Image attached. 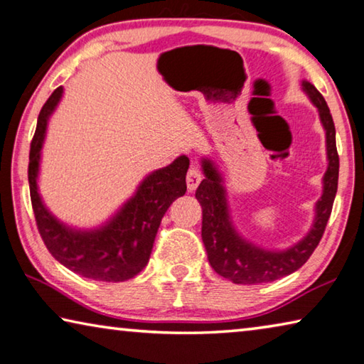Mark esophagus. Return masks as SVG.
<instances>
[{
  "label": "esophagus",
  "mask_w": 364,
  "mask_h": 364,
  "mask_svg": "<svg viewBox=\"0 0 364 364\" xmlns=\"http://www.w3.org/2000/svg\"><path fill=\"white\" fill-rule=\"evenodd\" d=\"M201 178H203V176H201L200 169L196 168V166H192V168L188 169V172H187V178H186V181H187V188H188V192H195L196 187L200 186Z\"/></svg>",
  "instance_id": "34e87169"
}]
</instances>
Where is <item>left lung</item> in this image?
<instances>
[{
  "label": "left lung",
  "instance_id": "8db88e82",
  "mask_svg": "<svg viewBox=\"0 0 364 364\" xmlns=\"http://www.w3.org/2000/svg\"><path fill=\"white\" fill-rule=\"evenodd\" d=\"M301 90L316 106L321 124L326 132L327 169L323 177V195L314 206L311 229L300 242L285 250H271L255 245L235 229L230 216L228 190L224 187L223 174L210 158H201V169L205 178L196 188V200L203 210L201 238H203L208 259L219 276L234 284H263L277 281L295 272L306 263L314 248L318 247L329 221L333 198L338 182V154L336 146V127L323 98L316 87L308 80H301Z\"/></svg>",
  "mask_w": 364,
  "mask_h": 364
}]
</instances>
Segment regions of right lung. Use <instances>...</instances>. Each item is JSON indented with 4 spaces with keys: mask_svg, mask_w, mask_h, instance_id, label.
<instances>
[{
    "mask_svg": "<svg viewBox=\"0 0 364 364\" xmlns=\"http://www.w3.org/2000/svg\"><path fill=\"white\" fill-rule=\"evenodd\" d=\"M63 93V87L56 88L41 108L28 156V187L38 232L55 259L79 276L101 282L127 281L146 266L161 219L172 201L186 195L190 159L182 154L166 168L150 172L126 203L98 228L77 229L59 221L41 200L38 174L48 121Z\"/></svg>",
    "mask_w": 364,
    "mask_h": 364,
    "instance_id": "add662e5",
    "label": "right lung"
}]
</instances>
